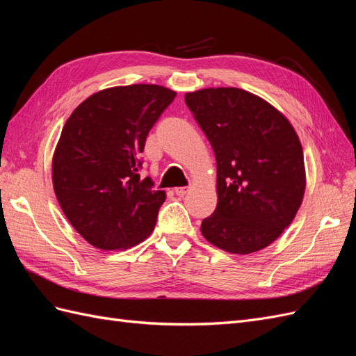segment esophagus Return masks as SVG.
<instances>
[{"instance_id": "obj_1", "label": "esophagus", "mask_w": 356, "mask_h": 356, "mask_svg": "<svg viewBox=\"0 0 356 356\" xmlns=\"http://www.w3.org/2000/svg\"><path fill=\"white\" fill-rule=\"evenodd\" d=\"M187 193H188V188H186V187H177L175 188V195L179 196V197H184Z\"/></svg>"}]
</instances>
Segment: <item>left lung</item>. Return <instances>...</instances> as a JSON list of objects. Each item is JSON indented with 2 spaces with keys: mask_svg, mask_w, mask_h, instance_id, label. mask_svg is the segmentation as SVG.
Returning a JSON list of instances; mask_svg holds the SVG:
<instances>
[{
  "mask_svg": "<svg viewBox=\"0 0 356 356\" xmlns=\"http://www.w3.org/2000/svg\"><path fill=\"white\" fill-rule=\"evenodd\" d=\"M186 104L217 160V208L203 238L222 251L251 254L275 242L303 202V148L288 118L238 88L186 93Z\"/></svg>",
  "mask_w": 356,
  "mask_h": 356,
  "instance_id": "8db88e82",
  "label": "left lung"
}]
</instances>
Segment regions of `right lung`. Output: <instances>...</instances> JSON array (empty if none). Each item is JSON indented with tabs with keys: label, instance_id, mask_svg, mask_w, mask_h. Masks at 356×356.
<instances>
[{
	"label": "right lung",
	"instance_id": "1",
	"mask_svg": "<svg viewBox=\"0 0 356 356\" xmlns=\"http://www.w3.org/2000/svg\"><path fill=\"white\" fill-rule=\"evenodd\" d=\"M175 96L157 84L115 86L89 96L63 126L53 188L72 227L95 248L127 250L154 230L166 193L139 177V156Z\"/></svg>",
	"mask_w": 356,
	"mask_h": 356
}]
</instances>
